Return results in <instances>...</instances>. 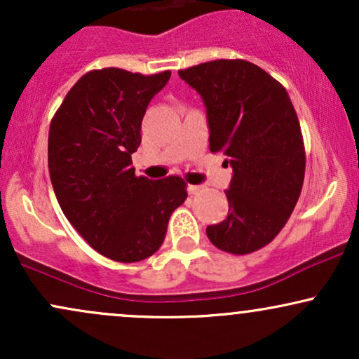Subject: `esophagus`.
Instances as JSON below:
<instances>
[{"instance_id":"1","label":"esophagus","mask_w":359,"mask_h":359,"mask_svg":"<svg viewBox=\"0 0 359 359\" xmlns=\"http://www.w3.org/2000/svg\"><path fill=\"white\" fill-rule=\"evenodd\" d=\"M201 189H203L201 185H187V191H189V194H192V196L199 194Z\"/></svg>"}]
</instances>
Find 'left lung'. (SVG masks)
<instances>
[{"mask_svg": "<svg viewBox=\"0 0 359 359\" xmlns=\"http://www.w3.org/2000/svg\"><path fill=\"white\" fill-rule=\"evenodd\" d=\"M203 97L209 150L233 168L228 217L205 228L217 248L248 255L282 231L297 204L306 150L285 88L251 62L212 60L179 71Z\"/></svg>", "mask_w": 359, "mask_h": 359, "instance_id": "8db88e82", "label": "left lung"}]
</instances>
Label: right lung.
I'll return each mask as SVG.
<instances>
[{
	"label": "right lung",
	"instance_id": "add662e5",
	"mask_svg": "<svg viewBox=\"0 0 359 359\" xmlns=\"http://www.w3.org/2000/svg\"><path fill=\"white\" fill-rule=\"evenodd\" d=\"M170 71L142 76L90 71L69 90L48 130V174L62 212L97 253L142 262L165 240L172 212L187 199L180 177L135 175L148 102Z\"/></svg>",
	"mask_w": 359,
	"mask_h": 359
}]
</instances>
